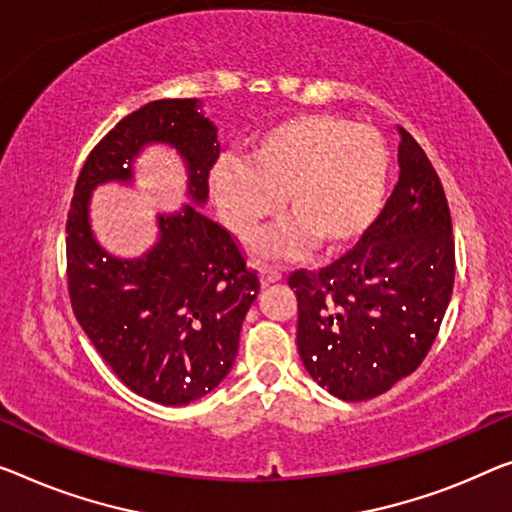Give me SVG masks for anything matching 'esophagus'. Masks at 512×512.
<instances>
[{
    "mask_svg": "<svg viewBox=\"0 0 512 512\" xmlns=\"http://www.w3.org/2000/svg\"><path fill=\"white\" fill-rule=\"evenodd\" d=\"M259 280H262L264 287H269L273 282L282 280V273L278 269H273V266H259Z\"/></svg>",
    "mask_w": 512,
    "mask_h": 512,
    "instance_id": "1",
    "label": "esophagus"
}]
</instances>
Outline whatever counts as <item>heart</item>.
<instances>
[{
  "label": "heart",
  "mask_w": 512,
  "mask_h": 512,
  "mask_svg": "<svg viewBox=\"0 0 512 512\" xmlns=\"http://www.w3.org/2000/svg\"><path fill=\"white\" fill-rule=\"evenodd\" d=\"M391 151L381 133L340 114L299 112L266 126L248 158L223 156L209 170L220 218L253 236L280 209L289 216L255 243L264 257L322 255L354 248L384 211Z\"/></svg>",
  "instance_id": "obj_1"
}]
</instances>
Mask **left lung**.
I'll return each mask as SVG.
<instances>
[{
	"label": "left lung",
	"mask_w": 512,
	"mask_h": 512,
	"mask_svg": "<svg viewBox=\"0 0 512 512\" xmlns=\"http://www.w3.org/2000/svg\"><path fill=\"white\" fill-rule=\"evenodd\" d=\"M400 131V179L370 234L319 273L294 271L296 347L335 398L386 393L430 352L455 280L444 186L425 151Z\"/></svg>",
	"instance_id": "obj_1"
}]
</instances>
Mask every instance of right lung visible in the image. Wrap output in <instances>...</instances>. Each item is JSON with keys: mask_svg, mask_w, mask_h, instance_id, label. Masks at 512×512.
Returning <instances> with one entry per match:
<instances>
[{"mask_svg": "<svg viewBox=\"0 0 512 512\" xmlns=\"http://www.w3.org/2000/svg\"><path fill=\"white\" fill-rule=\"evenodd\" d=\"M149 143L178 151L190 205L159 214V241L140 258H117L90 230V193L132 182ZM218 128L197 98L147 103L119 121L82 167L66 223V271L73 312L114 375L151 402L181 407L211 393L232 370L241 324L259 294L255 271L230 232L197 207L209 200Z\"/></svg>", "mask_w": 512, "mask_h": 512, "instance_id": "1", "label": "right lung"}]
</instances>
